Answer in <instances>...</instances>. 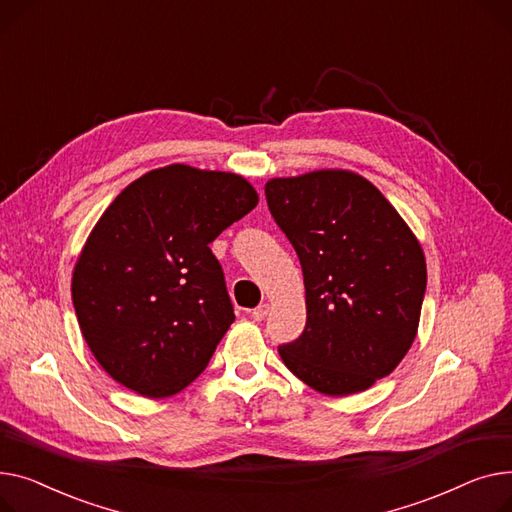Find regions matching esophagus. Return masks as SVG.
Wrapping results in <instances>:
<instances>
[{
	"label": "esophagus",
	"mask_w": 512,
	"mask_h": 512,
	"mask_svg": "<svg viewBox=\"0 0 512 512\" xmlns=\"http://www.w3.org/2000/svg\"><path fill=\"white\" fill-rule=\"evenodd\" d=\"M268 310H270V306H268V304H260L258 308H254V310H252V318H254L256 322H260V320H264V318H266Z\"/></svg>",
	"instance_id": "1"
}]
</instances>
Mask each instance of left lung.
I'll list each match as a JSON object with an SVG mask.
<instances>
[{
  "label": "left lung",
  "instance_id": "obj_1",
  "mask_svg": "<svg viewBox=\"0 0 512 512\" xmlns=\"http://www.w3.org/2000/svg\"><path fill=\"white\" fill-rule=\"evenodd\" d=\"M264 192L306 285V328L279 355L322 395L362 393L401 364L417 335L424 250L395 206L353 171L275 177Z\"/></svg>",
  "mask_w": 512,
  "mask_h": 512
}]
</instances>
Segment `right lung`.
Listing matches in <instances>:
<instances>
[{
  "label": "right lung",
  "mask_w": 512,
  "mask_h": 512,
  "mask_svg": "<svg viewBox=\"0 0 512 512\" xmlns=\"http://www.w3.org/2000/svg\"><path fill=\"white\" fill-rule=\"evenodd\" d=\"M258 204L242 175L167 165L138 177L90 231L72 275L86 345L148 399L184 390L235 320L208 244Z\"/></svg>",
  "instance_id": "add662e5"
}]
</instances>
